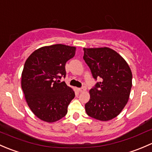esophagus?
<instances>
[{
    "label": "esophagus",
    "mask_w": 152,
    "mask_h": 152,
    "mask_svg": "<svg viewBox=\"0 0 152 152\" xmlns=\"http://www.w3.org/2000/svg\"><path fill=\"white\" fill-rule=\"evenodd\" d=\"M78 90H79L80 93H83V92H85L86 90V87H81V88L78 89Z\"/></svg>",
    "instance_id": "1"
}]
</instances>
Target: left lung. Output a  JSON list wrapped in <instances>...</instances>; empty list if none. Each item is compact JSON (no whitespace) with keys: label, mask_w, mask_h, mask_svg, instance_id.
Returning <instances> with one entry per match:
<instances>
[{"label":"left lung","mask_w":152,"mask_h":152,"mask_svg":"<svg viewBox=\"0 0 152 152\" xmlns=\"http://www.w3.org/2000/svg\"><path fill=\"white\" fill-rule=\"evenodd\" d=\"M83 59L93 78H101V82L90 90L86 113L102 121L112 120L128 102L132 85L131 69L125 59L110 48H84Z\"/></svg>","instance_id":"obj_1"}]
</instances>
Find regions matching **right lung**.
<instances>
[{"instance_id": "1", "label": "right lung", "mask_w": 152, "mask_h": 152, "mask_svg": "<svg viewBox=\"0 0 152 152\" xmlns=\"http://www.w3.org/2000/svg\"><path fill=\"white\" fill-rule=\"evenodd\" d=\"M76 47L62 44L35 50L26 59L21 75V87L32 113L40 120L53 123L66 115L75 93L65 82V64Z\"/></svg>"}]
</instances>
